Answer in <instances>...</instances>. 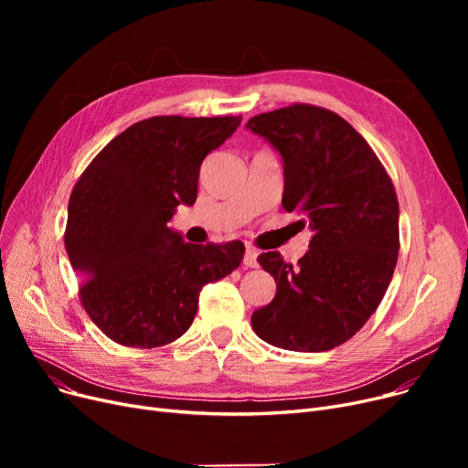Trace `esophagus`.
<instances>
[{"label":"esophagus","mask_w":468,"mask_h":468,"mask_svg":"<svg viewBox=\"0 0 468 468\" xmlns=\"http://www.w3.org/2000/svg\"><path fill=\"white\" fill-rule=\"evenodd\" d=\"M242 263L247 267H258V252L254 247H247V250H244Z\"/></svg>","instance_id":"34e87169"}]
</instances>
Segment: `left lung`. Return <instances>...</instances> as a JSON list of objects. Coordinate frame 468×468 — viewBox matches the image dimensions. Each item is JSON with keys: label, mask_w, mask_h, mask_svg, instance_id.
Returning a JSON list of instances; mask_svg holds the SVG:
<instances>
[{"label": "left lung", "mask_w": 468, "mask_h": 468, "mask_svg": "<svg viewBox=\"0 0 468 468\" xmlns=\"http://www.w3.org/2000/svg\"><path fill=\"white\" fill-rule=\"evenodd\" d=\"M247 127L282 155V207L313 229L298 265L281 252L258 256L277 293L252 313V328L281 349H334L366 324L395 273V186L370 144L326 108L298 102L254 115Z\"/></svg>", "instance_id": "obj_1"}]
</instances>
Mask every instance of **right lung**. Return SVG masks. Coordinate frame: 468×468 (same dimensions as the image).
Segmentation results:
<instances>
[{
	"label": "right lung",
	"instance_id": "1",
	"mask_svg": "<svg viewBox=\"0 0 468 468\" xmlns=\"http://www.w3.org/2000/svg\"><path fill=\"white\" fill-rule=\"evenodd\" d=\"M240 115H155L115 136L83 170L64 247L90 321L125 347L154 349L193 323L199 292L240 265L244 244H191L166 221L197 199L203 159Z\"/></svg>",
	"mask_w": 468,
	"mask_h": 468
}]
</instances>
